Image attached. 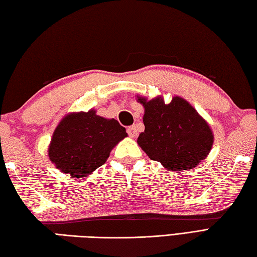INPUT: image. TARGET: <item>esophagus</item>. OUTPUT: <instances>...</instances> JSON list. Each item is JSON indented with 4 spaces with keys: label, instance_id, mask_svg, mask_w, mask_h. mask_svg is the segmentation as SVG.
Here are the masks:
<instances>
[{
    "label": "esophagus",
    "instance_id": "esophagus-1",
    "mask_svg": "<svg viewBox=\"0 0 257 257\" xmlns=\"http://www.w3.org/2000/svg\"><path fill=\"white\" fill-rule=\"evenodd\" d=\"M127 134L130 135L131 138H134V137H137V134H138L137 127H135L134 125H132V126H130V127L127 128Z\"/></svg>",
    "mask_w": 257,
    "mask_h": 257
}]
</instances>
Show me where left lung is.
Listing matches in <instances>:
<instances>
[{"label":"left lung","mask_w":257,"mask_h":257,"mask_svg":"<svg viewBox=\"0 0 257 257\" xmlns=\"http://www.w3.org/2000/svg\"><path fill=\"white\" fill-rule=\"evenodd\" d=\"M144 107L145 130L138 144L150 159L170 171L190 170L206 159L214 144V134L197 110L179 96L169 104L162 96L148 100L138 96Z\"/></svg>","instance_id":"obj_1"}]
</instances>
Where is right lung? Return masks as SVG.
<instances>
[{"label": "right lung", "mask_w": 257, "mask_h": 257, "mask_svg": "<svg viewBox=\"0 0 257 257\" xmlns=\"http://www.w3.org/2000/svg\"><path fill=\"white\" fill-rule=\"evenodd\" d=\"M126 137L125 127L117 120L96 115L95 109L70 113L53 132L48 156L57 169L68 176H89L103 166L112 149Z\"/></svg>", "instance_id": "add662e5"}]
</instances>
